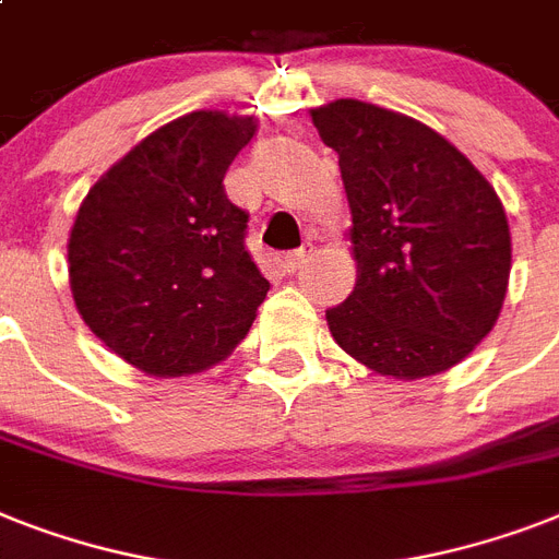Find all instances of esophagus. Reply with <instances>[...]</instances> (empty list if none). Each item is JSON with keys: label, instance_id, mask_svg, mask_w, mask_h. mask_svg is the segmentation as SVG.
I'll use <instances>...</instances> for the list:
<instances>
[{"label": "esophagus", "instance_id": "obj_1", "mask_svg": "<svg viewBox=\"0 0 559 559\" xmlns=\"http://www.w3.org/2000/svg\"><path fill=\"white\" fill-rule=\"evenodd\" d=\"M307 255H310V249H307V247L295 249V252H287V255H284V270L295 272L298 266L304 264V261H307Z\"/></svg>", "mask_w": 559, "mask_h": 559}]
</instances>
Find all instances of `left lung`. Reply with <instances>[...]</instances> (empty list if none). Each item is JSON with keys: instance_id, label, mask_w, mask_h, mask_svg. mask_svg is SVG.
Wrapping results in <instances>:
<instances>
[{"instance_id": "left-lung-1", "label": "left lung", "mask_w": 559, "mask_h": 559, "mask_svg": "<svg viewBox=\"0 0 559 559\" xmlns=\"http://www.w3.org/2000/svg\"><path fill=\"white\" fill-rule=\"evenodd\" d=\"M338 154L358 278L326 310L330 333L382 376H437L468 356L502 310L511 233L474 163L428 126L335 99L316 108Z\"/></svg>"}]
</instances>
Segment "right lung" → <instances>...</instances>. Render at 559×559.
Masks as SVG:
<instances>
[{
	"mask_svg": "<svg viewBox=\"0 0 559 559\" xmlns=\"http://www.w3.org/2000/svg\"><path fill=\"white\" fill-rule=\"evenodd\" d=\"M255 122L192 111L99 177L68 240L76 310L108 350L152 376L198 373L243 342L266 298L249 212L224 192Z\"/></svg>",
	"mask_w": 559,
	"mask_h": 559,
	"instance_id": "1",
	"label": "right lung"
}]
</instances>
